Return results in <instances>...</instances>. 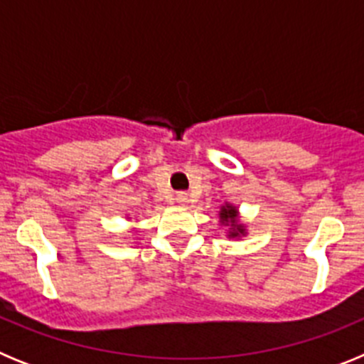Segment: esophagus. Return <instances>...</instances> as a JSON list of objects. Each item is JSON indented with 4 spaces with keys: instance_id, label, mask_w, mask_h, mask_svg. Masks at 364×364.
Masks as SVG:
<instances>
[{
    "instance_id": "34e87169",
    "label": "esophagus",
    "mask_w": 364,
    "mask_h": 364,
    "mask_svg": "<svg viewBox=\"0 0 364 364\" xmlns=\"http://www.w3.org/2000/svg\"><path fill=\"white\" fill-rule=\"evenodd\" d=\"M175 202H176V204H178V205H182V208H184V205H188V202H189L188 193H176Z\"/></svg>"
}]
</instances>
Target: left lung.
Listing matches in <instances>:
<instances>
[{
    "label": "left lung",
    "instance_id": "left-lung-1",
    "mask_svg": "<svg viewBox=\"0 0 364 364\" xmlns=\"http://www.w3.org/2000/svg\"><path fill=\"white\" fill-rule=\"evenodd\" d=\"M218 218H220L222 226L230 228V230H228V237H230V239H240V237L246 235V226L240 222L237 205L228 204V202L224 205H220Z\"/></svg>",
    "mask_w": 364,
    "mask_h": 364
}]
</instances>
